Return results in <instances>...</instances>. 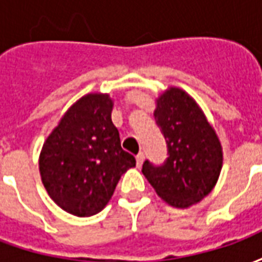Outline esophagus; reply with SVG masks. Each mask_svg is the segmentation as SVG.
Returning <instances> with one entry per match:
<instances>
[{"label":"esophagus","instance_id":"obj_1","mask_svg":"<svg viewBox=\"0 0 262 262\" xmlns=\"http://www.w3.org/2000/svg\"><path fill=\"white\" fill-rule=\"evenodd\" d=\"M143 161H144V154L143 153H139L136 156V163H137V167H140L143 164Z\"/></svg>","mask_w":262,"mask_h":262}]
</instances>
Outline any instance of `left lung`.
<instances>
[{
    "mask_svg": "<svg viewBox=\"0 0 262 262\" xmlns=\"http://www.w3.org/2000/svg\"><path fill=\"white\" fill-rule=\"evenodd\" d=\"M154 119L168 157L161 165L146 160L142 172L165 202L188 208L216 185L223 161L219 139L198 103L180 88L159 98Z\"/></svg>",
    "mask_w": 262,
    "mask_h": 262,
    "instance_id": "8db88e82",
    "label": "left lung"
}]
</instances>
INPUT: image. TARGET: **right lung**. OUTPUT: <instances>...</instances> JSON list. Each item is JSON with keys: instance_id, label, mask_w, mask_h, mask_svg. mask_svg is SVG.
<instances>
[{"instance_id": "1", "label": "right lung", "mask_w": 262, "mask_h": 262, "mask_svg": "<svg viewBox=\"0 0 262 262\" xmlns=\"http://www.w3.org/2000/svg\"><path fill=\"white\" fill-rule=\"evenodd\" d=\"M112 106L105 94L82 97L43 144L39 159L43 185L60 208L74 216L101 212L120 177L136 165L120 146L111 119Z\"/></svg>"}]
</instances>
